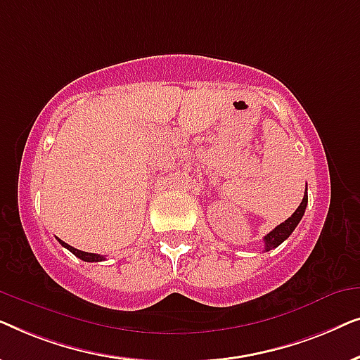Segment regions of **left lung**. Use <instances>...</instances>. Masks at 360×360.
<instances>
[{
    "mask_svg": "<svg viewBox=\"0 0 360 360\" xmlns=\"http://www.w3.org/2000/svg\"><path fill=\"white\" fill-rule=\"evenodd\" d=\"M307 205H308V193L304 191V196L302 200V203H300V206L297 208V211L290 216V218L285 221V223L278 224L277 228L270 231V233L265 236L264 238V244H265V250H272L277 248V245H280L283 243L285 239L288 238L290 234L293 233L295 228H297L300 221H302L303 214H304V210H307Z\"/></svg>",
    "mask_w": 360,
    "mask_h": 360,
    "instance_id": "obj_1",
    "label": "left lung"
}]
</instances>
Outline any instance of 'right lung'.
<instances>
[{
  "label": "right lung",
  "mask_w": 360,
  "mask_h": 360,
  "mask_svg": "<svg viewBox=\"0 0 360 360\" xmlns=\"http://www.w3.org/2000/svg\"><path fill=\"white\" fill-rule=\"evenodd\" d=\"M58 243H60L65 249L70 250V252H72L73 255H77L78 259L85 260V262H101V260H105V257H103V255H100V254L83 252V250H78V249H75V248H72V245H68L67 243H63V240H60V239H58Z\"/></svg>",
  "instance_id": "obj_1"
}]
</instances>
